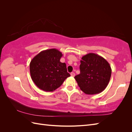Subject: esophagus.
I'll list each match as a JSON object with an SVG mask.
<instances>
[{"instance_id": "esophagus-1", "label": "esophagus", "mask_w": 132, "mask_h": 132, "mask_svg": "<svg viewBox=\"0 0 132 132\" xmlns=\"http://www.w3.org/2000/svg\"><path fill=\"white\" fill-rule=\"evenodd\" d=\"M70 75L71 76V77H74V76H75V73H73V72H72V73H70Z\"/></svg>"}]
</instances>
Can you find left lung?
Masks as SVG:
<instances>
[{"mask_svg": "<svg viewBox=\"0 0 132 132\" xmlns=\"http://www.w3.org/2000/svg\"><path fill=\"white\" fill-rule=\"evenodd\" d=\"M80 63V73L74 77L80 89L87 95L101 93L111 78L112 70L109 62L100 55L90 53L82 57Z\"/></svg>", "mask_w": 132, "mask_h": 132, "instance_id": "8db88e82", "label": "left lung"}]
</instances>
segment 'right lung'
Segmentation results:
<instances>
[{
	"label": "right lung",
	"instance_id": "1",
	"mask_svg": "<svg viewBox=\"0 0 132 132\" xmlns=\"http://www.w3.org/2000/svg\"><path fill=\"white\" fill-rule=\"evenodd\" d=\"M62 53L55 48L41 51L31 60L30 71L32 81L39 89L53 91L70 75L66 64L60 62Z\"/></svg>",
	"mask_w": 132,
	"mask_h": 132
}]
</instances>
